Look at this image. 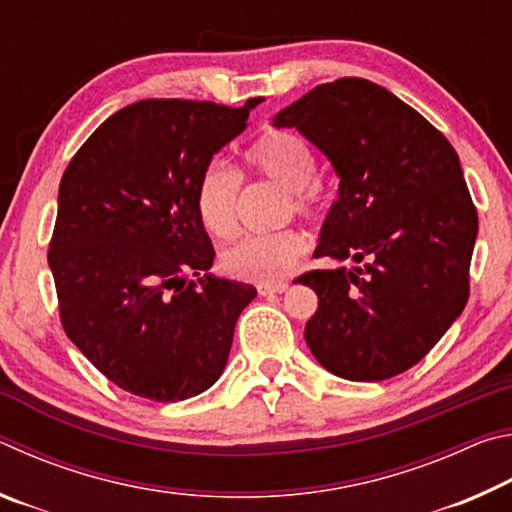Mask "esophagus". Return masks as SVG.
<instances>
[{"label": "esophagus", "mask_w": 512, "mask_h": 512, "mask_svg": "<svg viewBox=\"0 0 512 512\" xmlns=\"http://www.w3.org/2000/svg\"><path fill=\"white\" fill-rule=\"evenodd\" d=\"M289 291V282H275V284H259L257 293L259 296H275V293Z\"/></svg>", "instance_id": "esophagus-1"}]
</instances>
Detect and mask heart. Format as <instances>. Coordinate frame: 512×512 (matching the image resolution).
<instances>
[{"label":"heart","instance_id":"obj_1","mask_svg":"<svg viewBox=\"0 0 512 512\" xmlns=\"http://www.w3.org/2000/svg\"><path fill=\"white\" fill-rule=\"evenodd\" d=\"M248 169L259 178L287 189L284 214H298L309 221H320L325 214L323 187L314 183L316 153L305 137L266 128L246 149ZM241 176L228 164L210 162L203 169L196 187V210L207 235L225 241L237 230V205ZM309 241L298 228H282L266 235H250L221 253L223 271L237 280L271 284L282 280L305 257Z\"/></svg>","mask_w":512,"mask_h":512}]
</instances>
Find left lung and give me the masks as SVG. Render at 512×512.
Segmentation results:
<instances>
[{
	"mask_svg": "<svg viewBox=\"0 0 512 512\" xmlns=\"http://www.w3.org/2000/svg\"><path fill=\"white\" fill-rule=\"evenodd\" d=\"M339 173L316 257L361 266L298 277L316 291L305 327L329 372L381 381L413 368L461 316L479 216L447 137L381 85L343 76L277 112Z\"/></svg>",
	"mask_w": 512,
	"mask_h": 512,
	"instance_id": "obj_1",
	"label": "left lung"
}]
</instances>
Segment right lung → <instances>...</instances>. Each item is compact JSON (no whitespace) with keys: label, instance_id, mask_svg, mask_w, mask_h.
I'll use <instances>...</instances> for the list:
<instances>
[{"label":"right lung","instance_id":"add662e5","mask_svg":"<svg viewBox=\"0 0 512 512\" xmlns=\"http://www.w3.org/2000/svg\"><path fill=\"white\" fill-rule=\"evenodd\" d=\"M257 103L142 99L103 121L67 164L47 253L60 323L121 391L180 402L221 377L257 291L189 280L214 262L196 187Z\"/></svg>","mask_w":512,"mask_h":512}]
</instances>
